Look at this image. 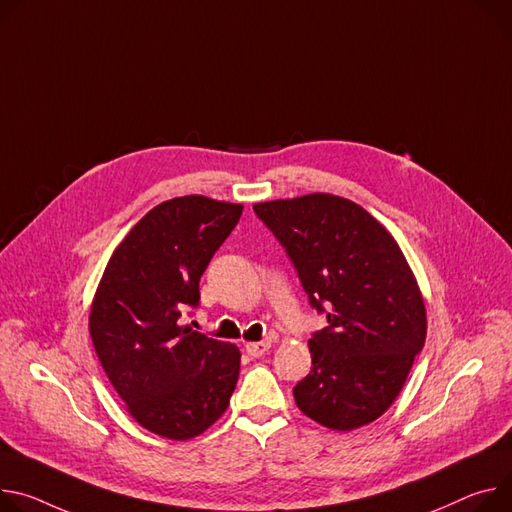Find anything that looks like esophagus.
I'll return each instance as SVG.
<instances>
[{
	"mask_svg": "<svg viewBox=\"0 0 512 512\" xmlns=\"http://www.w3.org/2000/svg\"><path fill=\"white\" fill-rule=\"evenodd\" d=\"M269 347H271V343L269 341H257V343H249L247 345V353L251 355V357H263L267 351H269Z\"/></svg>",
	"mask_w": 512,
	"mask_h": 512,
	"instance_id": "obj_1",
	"label": "esophagus"
}]
</instances>
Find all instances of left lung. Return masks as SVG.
Listing matches in <instances>:
<instances>
[{
  "label": "left lung",
  "mask_w": 512,
  "mask_h": 512,
  "mask_svg": "<svg viewBox=\"0 0 512 512\" xmlns=\"http://www.w3.org/2000/svg\"><path fill=\"white\" fill-rule=\"evenodd\" d=\"M292 261L327 327L308 341L310 374L294 386L312 421L351 431L382 416L423 351L427 314L390 232L361 206L310 194L253 206Z\"/></svg>",
  "instance_id": "8db88e82"
}]
</instances>
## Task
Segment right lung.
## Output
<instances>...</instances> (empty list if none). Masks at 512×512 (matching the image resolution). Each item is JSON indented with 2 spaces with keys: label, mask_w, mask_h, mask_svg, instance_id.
I'll return each mask as SVG.
<instances>
[{
  "label": "right lung",
  "mask_w": 512,
  "mask_h": 512,
  "mask_svg": "<svg viewBox=\"0 0 512 512\" xmlns=\"http://www.w3.org/2000/svg\"><path fill=\"white\" fill-rule=\"evenodd\" d=\"M243 214L204 196L153 208L116 247L89 314L100 363L145 429L175 441L216 423L235 392L241 353L192 327L200 277Z\"/></svg>",
  "instance_id": "obj_1"
}]
</instances>
